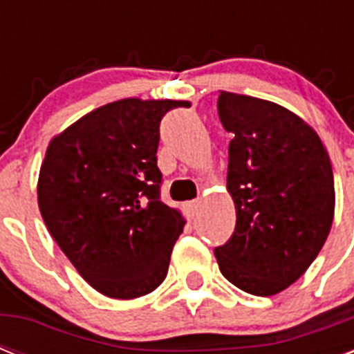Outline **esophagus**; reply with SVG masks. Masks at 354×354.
Here are the masks:
<instances>
[{"mask_svg":"<svg viewBox=\"0 0 354 354\" xmlns=\"http://www.w3.org/2000/svg\"><path fill=\"white\" fill-rule=\"evenodd\" d=\"M198 205H200V200H191V202H187V205H185V209H187V215L193 218L194 213L198 211Z\"/></svg>","mask_w":354,"mask_h":354,"instance_id":"1","label":"esophagus"}]
</instances>
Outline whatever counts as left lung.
I'll return each mask as SVG.
<instances>
[{
    "label": "left lung",
    "mask_w": 354,
    "mask_h": 354,
    "mask_svg": "<svg viewBox=\"0 0 354 354\" xmlns=\"http://www.w3.org/2000/svg\"><path fill=\"white\" fill-rule=\"evenodd\" d=\"M216 108L233 133L227 191L236 224L215 257L241 290L274 296L305 274L327 241L335 216L329 154L318 133L279 104L221 91Z\"/></svg>",
    "instance_id": "left-lung-1"
}]
</instances>
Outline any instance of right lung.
Segmentation results:
<instances>
[{
	"label": "right lung",
	"mask_w": 354,
	"mask_h": 354,
	"mask_svg": "<svg viewBox=\"0 0 354 354\" xmlns=\"http://www.w3.org/2000/svg\"><path fill=\"white\" fill-rule=\"evenodd\" d=\"M178 101L110 102L53 139L38 178L47 230L97 292L133 299L169 270L183 218L160 198V122Z\"/></svg>",
	"instance_id": "obj_1"
}]
</instances>
